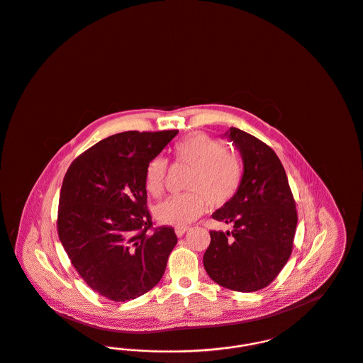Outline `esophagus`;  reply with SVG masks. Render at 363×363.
Masks as SVG:
<instances>
[{
  "label": "esophagus",
  "instance_id": "1",
  "mask_svg": "<svg viewBox=\"0 0 363 363\" xmlns=\"http://www.w3.org/2000/svg\"><path fill=\"white\" fill-rule=\"evenodd\" d=\"M188 229H189L188 226H177L175 228V233H177L178 238H181V236H184L188 232Z\"/></svg>",
  "mask_w": 363,
  "mask_h": 363
}]
</instances>
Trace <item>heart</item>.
Segmentation results:
<instances>
[{
	"instance_id": "b5f03b06",
	"label": "heart",
	"mask_w": 363,
	"mask_h": 363,
	"mask_svg": "<svg viewBox=\"0 0 363 363\" xmlns=\"http://www.w3.org/2000/svg\"><path fill=\"white\" fill-rule=\"evenodd\" d=\"M171 155L175 163L192 169L186 185L189 192L168 196L155 206V216L160 223L184 226L200 217L208 204L223 207L238 194L243 164L238 155L225 150L221 140L195 133L175 142ZM143 179L149 195H162L167 179V160L153 157L145 168Z\"/></svg>"
}]
</instances>
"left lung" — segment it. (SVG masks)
<instances>
[{"mask_svg": "<svg viewBox=\"0 0 363 363\" xmlns=\"http://www.w3.org/2000/svg\"><path fill=\"white\" fill-rule=\"evenodd\" d=\"M243 159V178L235 197L213 218L232 230H211L204 269L220 286L251 293L279 275L293 250L296 201L277 153L262 140L230 127L225 134Z\"/></svg>", "mask_w": 363, "mask_h": 363, "instance_id": "1", "label": "left lung"}]
</instances>
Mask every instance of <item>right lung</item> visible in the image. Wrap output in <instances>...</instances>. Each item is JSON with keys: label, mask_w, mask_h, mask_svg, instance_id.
Wrapping results in <instances>:
<instances>
[{"label": "right lung", "mask_w": 363, "mask_h": 363, "mask_svg": "<svg viewBox=\"0 0 363 363\" xmlns=\"http://www.w3.org/2000/svg\"><path fill=\"white\" fill-rule=\"evenodd\" d=\"M177 134H114L82 153L63 178L59 239L84 281L108 300L124 303L153 289L178 242L172 226L153 228L143 179Z\"/></svg>", "instance_id": "add662e5"}]
</instances>
